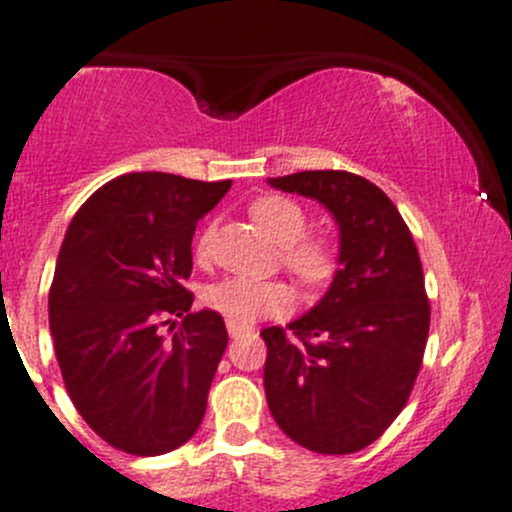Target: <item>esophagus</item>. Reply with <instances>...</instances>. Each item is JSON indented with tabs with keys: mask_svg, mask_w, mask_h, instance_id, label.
Wrapping results in <instances>:
<instances>
[{
	"mask_svg": "<svg viewBox=\"0 0 512 512\" xmlns=\"http://www.w3.org/2000/svg\"><path fill=\"white\" fill-rule=\"evenodd\" d=\"M226 330H229L231 337H239V335H244L249 328H246V325H239V323H231L229 320V323H226Z\"/></svg>",
	"mask_w": 512,
	"mask_h": 512,
	"instance_id": "34e87169",
	"label": "esophagus"
}]
</instances>
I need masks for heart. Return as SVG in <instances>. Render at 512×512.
<instances>
[{
    "label": "heart",
    "mask_w": 512,
    "mask_h": 512,
    "mask_svg": "<svg viewBox=\"0 0 512 512\" xmlns=\"http://www.w3.org/2000/svg\"><path fill=\"white\" fill-rule=\"evenodd\" d=\"M254 217L268 234L283 244V263L305 283V286H323L335 273L337 258L333 241L318 234H305L308 214L293 199L283 194H266L251 204ZM214 229L199 234L194 254L209 258L212 254ZM204 303L212 310L229 318L231 323L249 325L266 315H286L293 308L295 295L291 286L276 278L226 276L204 288Z\"/></svg>",
    "instance_id": "heart-1"
}]
</instances>
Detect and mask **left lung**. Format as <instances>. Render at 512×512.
Wrapping results in <instances>:
<instances>
[{
    "instance_id": "1",
    "label": "left lung",
    "mask_w": 512,
    "mask_h": 512,
    "mask_svg": "<svg viewBox=\"0 0 512 512\" xmlns=\"http://www.w3.org/2000/svg\"><path fill=\"white\" fill-rule=\"evenodd\" d=\"M318 199L340 226V268L313 310L263 328L268 409L295 444L355 453L407 404L424 360L431 305L412 231L392 199L345 170L268 179Z\"/></svg>"
}]
</instances>
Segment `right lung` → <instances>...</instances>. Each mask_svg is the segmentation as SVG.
I'll return each mask as SVG.
<instances>
[{"instance_id":"obj_1","label":"right lung","mask_w":512,"mask_h":512,"mask_svg":"<svg viewBox=\"0 0 512 512\" xmlns=\"http://www.w3.org/2000/svg\"><path fill=\"white\" fill-rule=\"evenodd\" d=\"M229 189L231 179L130 172L93 192L68 224L49 325L73 407L113 449L160 456L202 424L229 335L214 310L189 313L184 281L197 221Z\"/></svg>"}]
</instances>
